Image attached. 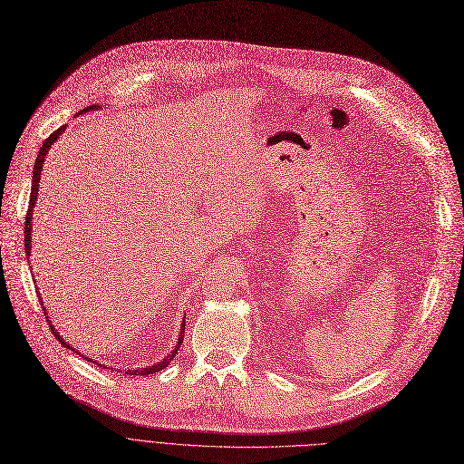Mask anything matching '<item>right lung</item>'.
<instances>
[{
  "label": "right lung",
  "instance_id": "add662e5",
  "mask_svg": "<svg viewBox=\"0 0 464 464\" xmlns=\"http://www.w3.org/2000/svg\"><path fill=\"white\" fill-rule=\"evenodd\" d=\"M93 106H90V108H86V111H92ZM80 114V112H78ZM63 129H65V125H62L58 130H53L48 139L43 142V146H41V150H39V155H37V159H35V167H34V185H32V195H30V208H27V213H25V227H24V247H25V255L30 256V251H32V211H34V206H35V200H37V193H39V181H41V170H43V165H44V155L48 153V150L52 148V144L56 142L58 139H60V134L63 132ZM37 295H41V294H37ZM43 304V302H41ZM44 311V309H43ZM46 314V313H44ZM48 325H50V330H52V334H53V337H56L65 348H71L72 352H76L72 346H69L62 337H60V334L56 332V328H53V325L48 322ZM183 330H185V320H183V325H181V335H179V339H178V344H176V348L172 350V353H169V356L162 360V362H159V363H155V365H151V367H144V369H130V371H127V374H153V372H159V371H162L165 369L170 362H172V358L176 356V352H178V348H179V344L183 343ZM78 353V352H76ZM90 362V360H88Z\"/></svg>",
  "mask_w": 464,
  "mask_h": 464
}]
</instances>
